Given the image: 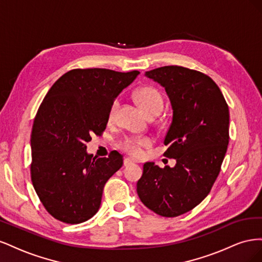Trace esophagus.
Listing matches in <instances>:
<instances>
[{
  "label": "esophagus",
  "instance_id": "1",
  "mask_svg": "<svg viewBox=\"0 0 262 262\" xmlns=\"http://www.w3.org/2000/svg\"><path fill=\"white\" fill-rule=\"evenodd\" d=\"M133 163H134V161L132 160V158H130V157H125L124 161H123L124 166H129V165H131V164H133Z\"/></svg>",
  "mask_w": 262,
  "mask_h": 262
}]
</instances>
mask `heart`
Wrapping results in <instances>:
<instances>
[{"mask_svg": "<svg viewBox=\"0 0 262 262\" xmlns=\"http://www.w3.org/2000/svg\"><path fill=\"white\" fill-rule=\"evenodd\" d=\"M137 100L140 106L143 108L144 112L152 116L154 114H158L163 108V97L161 93L153 86H143L136 92ZM119 107V100L115 99L110 106L108 119L110 121L114 120L117 110ZM152 140L147 137H128L120 141L119 146L122 148L125 153H128L134 157H139L143 154V148L150 145Z\"/></svg>", "mask_w": 262, "mask_h": 262, "instance_id": "heart-1", "label": "heart"}]
</instances>
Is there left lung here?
Here are the masks:
<instances>
[{"label":"left lung","instance_id":"obj_1","mask_svg":"<svg viewBox=\"0 0 262 262\" xmlns=\"http://www.w3.org/2000/svg\"><path fill=\"white\" fill-rule=\"evenodd\" d=\"M145 75L165 87L172 121L164 155L175 167L145 163L137 191L158 215L175 217L191 211L215 182L229 141V110L216 83L195 70L178 66L157 68Z\"/></svg>","mask_w":262,"mask_h":262}]
</instances>
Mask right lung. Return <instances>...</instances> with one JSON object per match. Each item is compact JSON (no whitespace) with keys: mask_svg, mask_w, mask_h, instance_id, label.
<instances>
[{"mask_svg":"<svg viewBox=\"0 0 262 262\" xmlns=\"http://www.w3.org/2000/svg\"><path fill=\"white\" fill-rule=\"evenodd\" d=\"M139 71L74 69L55 82L39 106L31 129L30 177L51 216L78 224L97 213L108 179L123 158L86 153L92 136H102L113 101Z\"/></svg>","mask_w":262,"mask_h":262,"instance_id":"1","label":"right lung"}]
</instances>
